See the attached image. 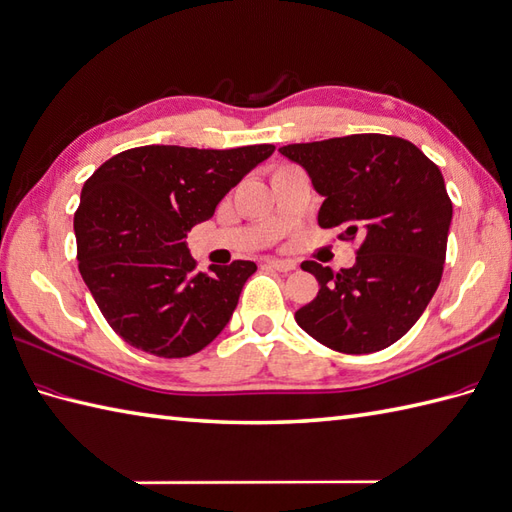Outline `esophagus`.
<instances>
[{"instance_id": "esophagus-1", "label": "esophagus", "mask_w": 512, "mask_h": 512, "mask_svg": "<svg viewBox=\"0 0 512 512\" xmlns=\"http://www.w3.org/2000/svg\"><path fill=\"white\" fill-rule=\"evenodd\" d=\"M266 266L279 272H290L296 268L294 261H288V259H266Z\"/></svg>"}]
</instances>
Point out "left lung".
<instances>
[{
  "label": "left lung",
  "mask_w": 512,
  "mask_h": 512,
  "mask_svg": "<svg viewBox=\"0 0 512 512\" xmlns=\"http://www.w3.org/2000/svg\"><path fill=\"white\" fill-rule=\"evenodd\" d=\"M323 196L318 224L353 242L355 264L331 272L303 261L320 290L294 314L314 340L340 353L390 347L425 312L441 283L451 200L438 165L408 139L349 135L279 148Z\"/></svg>",
  "instance_id": "1"
}]
</instances>
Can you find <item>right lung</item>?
<instances>
[{"label": "right lung", "mask_w": 512, "mask_h": 512, "mask_svg": "<svg viewBox=\"0 0 512 512\" xmlns=\"http://www.w3.org/2000/svg\"><path fill=\"white\" fill-rule=\"evenodd\" d=\"M272 152V144L141 146L87 178L74 216L78 270L106 323L130 347L187 358L227 327L257 266L235 259L196 272L185 237Z\"/></svg>", "instance_id": "1"}]
</instances>
